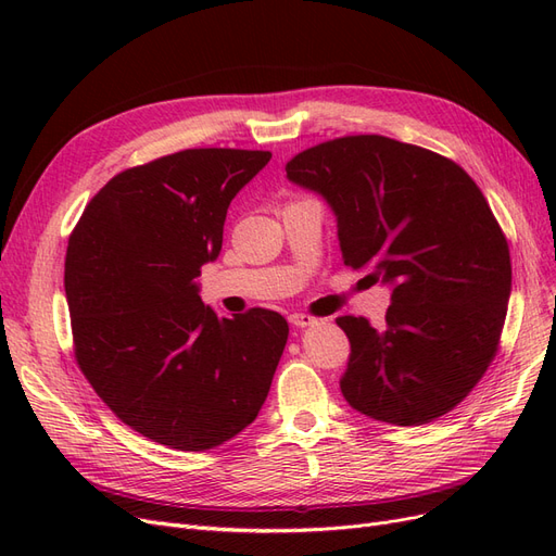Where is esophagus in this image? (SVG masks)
<instances>
[{"instance_id": "esophagus-1", "label": "esophagus", "mask_w": 556, "mask_h": 556, "mask_svg": "<svg viewBox=\"0 0 556 556\" xmlns=\"http://www.w3.org/2000/svg\"><path fill=\"white\" fill-rule=\"evenodd\" d=\"M290 323H292L294 327H299V329H304V327L315 325L317 319L311 317V315H306V313H292V315H290Z\"/></svg>"}]
</instances>
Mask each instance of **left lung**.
I'll list each match as a JSON object with an SVG mask.
<instances>
[{
  "mask_svg": "<svg viewBox=\"0 0 556 556\" xmlns=\"http://www.w3.org/2000/svg\"><path fill=\"white\" fill-rule=\"evenodd\" d=\"M288 178L327 201L345 266L392 290L384 327L336 319L350 339L341 392L394 427L445 415L496 355L510 299V252L459 164L378 134L304 150Z\"/></svg>",
  "mask_w": 556,
  "mask_h": 556,
  "instance_id": "left-lung-1",
  "label": "left lung"
}]
</instances>
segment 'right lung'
I'll return each instance as SVG.
<instances>
[{
	"label": "right lung",
	"mask_w": 556,
	"mask_h": 556,
	"mask_svg": "<svg viewBox=\"0 0 556 556\" xmlns=\"http://www.w3.org/2000/svg\"><path fill=\"white\" fill-rule=\"evenodd\" d=\"M266 150L194 148L111 178L83 211L64 262L76 359L106 406L146 439L204 452L264 406L288 319L223 317L199 268L223 250L231 199Z\"/></svg>",
	"instance_id": "right-lung-1"
}]
</instances>
